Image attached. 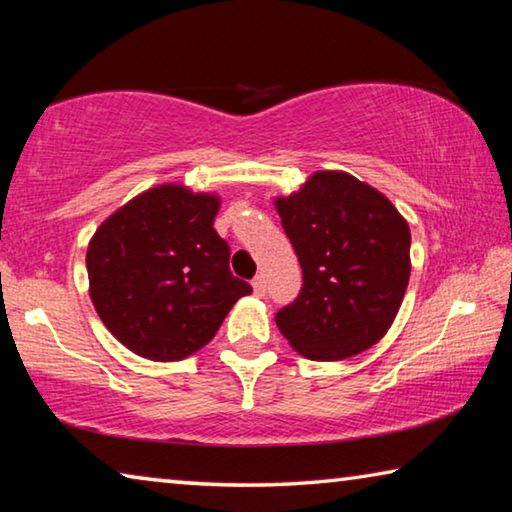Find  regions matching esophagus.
<instances>
[{
  "instance_id": "obj_1",
  "label": "esophagus",
  "mask_w": 512,
  "mask_h": 512,
  "mask_svg": "<svg viewBox=\"0 0 512 512\" xmlns=\"http://www.w3.org/2000/svg\"><path fill=\"white\" fill-rule=\"evenodd\" d=\"M251 288H254L256 297H265V279H263V276H256V279L251 281Z\"/></svg>"
}]
</instances>
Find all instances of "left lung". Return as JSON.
Returning <instances> with one entry per match:
<instances>
[{
  "label": "left lung",
  "mask_w": 512,
  "mask_h": 512,
  "mask_svg": "<svg viewBox=\"0 0 512 512\" xmlns=\"http://www.w3.org/2000/svg\"><path fill=\"white\" fill-rule=\"evenodd\" d=\"M304 288L276 313L290 347L311 360H345L395 322L410 279V229L395 204L347 172L320 170L274 199Z\"/></svg>",
  "instance_id": "1"
}]
</instances>
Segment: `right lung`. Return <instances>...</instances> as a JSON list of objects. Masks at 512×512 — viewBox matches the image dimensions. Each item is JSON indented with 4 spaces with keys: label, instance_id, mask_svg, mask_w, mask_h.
<instances>
[{
    "label": "right lung",
    "instance_id": "add662e5",
    "mask_svg": "<svg viewBox=\"0 0 512 512\" xmlns=\"http://www.w3.org/2000/svg\"><path fill=\"white\" fill-rule=\"evenodd\" d=\"M222 199L161 183L99 224L88 242L90 299L99 320L142 358L170 363L215 338L251 292L229 270V245L213 229Z\"/></svg>",
    "mask_w": 512,
    "mask_h": 512
}]
</instances>
